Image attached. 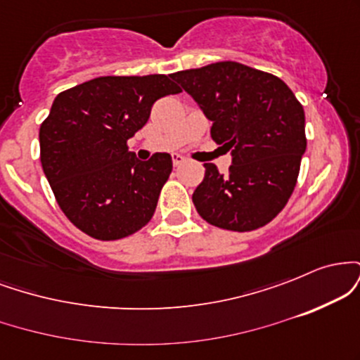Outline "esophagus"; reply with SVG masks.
Listing matches in <instances>:
<instances>
[{"label": "esophagus", "instance_id": "1", "mask_svg": "<svg viewBox=\"0 0 360 360\" xmlns=\"http://www.w3.org/2000/svg\"><path fill=\"white\" fill-rule=\"evenodd\" d=\"M184 162H186V157H183L181 154H172V164H174L176 167L181 166V164H184Z\"/></svg>", "mask_w": 360, "mask_h": 360}]
</instances>
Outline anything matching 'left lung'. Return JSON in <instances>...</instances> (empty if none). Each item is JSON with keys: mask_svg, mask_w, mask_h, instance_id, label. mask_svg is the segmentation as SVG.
<instances>
[{"mask_svg": "<svg viewBox=\"0 0 360 360\" xmlns=\"http://www.w3.org/2000/svg\"><path fill=\"white\" fill-rule=\"evenodd\" d=\"M213 122L212 139L232 150L220 174L205 164L193 193L200 217L223 230L250 232L274 220L298 183L307 150L304 110L278 76L223 60L172 74Z\"/></svg>", "mask_w": 360, "mask_h": 360, "instance_id": "1", "label": "left lung"}]
</instances>
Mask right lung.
<instances>
[{"instance_id": "right-lung-1", "label": "right lung", "mask_w": 360, "mask_h": 360, "mask_svg": "<svg viewBox=\"0 0 360 360\" xmlns=\"http://www.w3.org/2000/svg\"><path fill=\"white\" fill-rule=\"evenodd\" d=\"M181 93L166 74L96 77L57 94L40 125V162L57 205L74 226L110 242L154 217L172 171L166 152L142 162L128 139L157 100Z\"/></svg>"}]
</instances>
